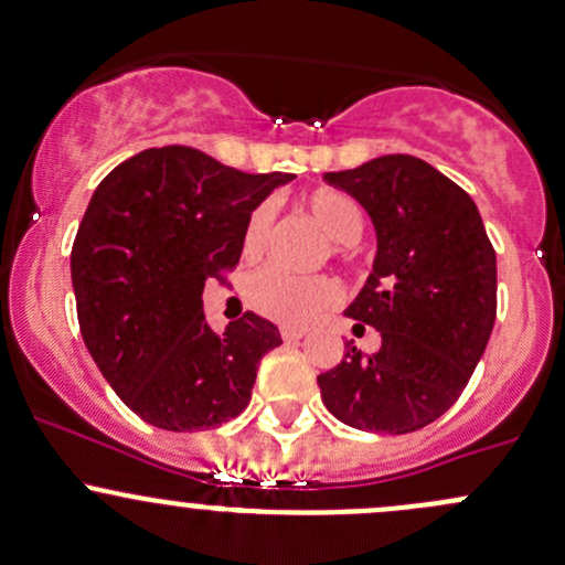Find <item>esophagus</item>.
<instances>
[{"label":"esophagus","instance_id":"obj_1","mask_svg":"<svg viewBox=\"0 0 565 565\" xmlns=\"http://www.w3.org/2000/svg\"><path fill=\"white\" fill-rule=\"evenodd\" d=\"M302 335H306V330H302V328H281L284 341H300Z\"/></svg>","mask_w":565,"mask_h":565}]
</instances>
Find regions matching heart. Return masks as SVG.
I'll list each match as a JSON object with an SVG mask.
<instances>
[{"label": "heart", "instance_id": "heart-1", "mask_svg": "<svg viewBox=\"0 0 565 565\" xmlns=\"http://www.w3.org/2000/svg\"><path fill=\"white\" fill-rule=\"evenodd\" d=\"M308 213L332 241V257H347L349 248L365 233L362 207L341 189H317L308 198ZM273 227H276V205L265 200L248 213L246 227H243V254L259 257L270 243ZM243 298L259 317L278 324L306 328L338 306L341 289L328 276L295 278L278 267H259L243 284Z\"/></svg>", "mask_w": 565, "mask_h": 565}]
</instances>
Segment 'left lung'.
<instances>
[{"instance_id":"8db88e82","label":"left lung","mask_w":565,"mask_h":565,"mask_svg":"<svg viewBox=\"0 0 565 565\" xmlns=\"http://www.w3.org/2000/svg\"><path fill=\"white\" fill-rule=\"evenodd\" d=\"M324 181L373 218L376 263L347 317L382 332L371 358L347 354L317 379L332 417L367 433H414L455 406L482 360L498 311L495 248L473 200L408 153Z\"/></svg>"}]
</instances>
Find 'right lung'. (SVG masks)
Here are the masks:
<instances>
[{
	"label": "right lung",
	"instance_id": "1",
	"mask_svg": "<svg viewBox=\"0 0 565 565\" xmlns=\"http://www.w3.org/2000/svg\"><path fill=\"white\" fill-rule=\"evenodd\" d=\"M289 173L248 175L189 146L146 148L94 192L73 243L86 349L116 395L162 430L235 419L252 401L278 328L246 311L227 332L205 324L207 278L227 281L243 227Z\"/></svg>",
	"mask_w": 565,
	"mask_h": 565
}]
</instances>
